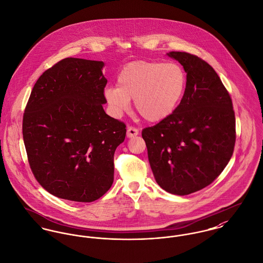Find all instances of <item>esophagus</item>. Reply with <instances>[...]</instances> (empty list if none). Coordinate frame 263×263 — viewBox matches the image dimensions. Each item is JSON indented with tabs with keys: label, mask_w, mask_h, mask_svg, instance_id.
Instances as JSON below:
<instances>
[{
	"label": "esophagus",
	"mask_w": 263,
	"mask_h": 263,
	"mask_svg": "<svg viewBox=\"0 0 263 263\" xmlns=\"http://www.w3.org/2000/svg\"><path fill=\"white\" fill-rule=\"evenodd\" d=\"M139 135V129L134 127V126H128L127 127V132H126V136L127 138H134L136 136Z\"/></svg>",
	"instance_id": "esophagus-1"
}]
</instances>
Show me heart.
<instances>
[{"mask_svg":"<svg viewBox=\"0 0 263 263\" xmlns=\"http://www.w3.org/2000/svg\"><path fill=\"white\" fill-rule=\"evenodd\" d=\"M117 85L104 90L105 99L116 115L128 110L129 100H134L143 120L156 122L175 110L185 91L186 75L175 63L139 60L123 66Z\"/></svg>","mask_w":263,"mask_h":263,"instance_id":"obj_1","label":"heart"}]
</instances>
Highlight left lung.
<instances>
[{
    "instance_id": "8db88e82",
    "label": "left lung",
    "mask_w": 263,
    "mask_h": 263,
    "mask_svg": "<svg viewBox=\"0 0 263 263\" xmlns=\"http://www.w3.org/2000/svg\"><path fill=\"white\" fill-rule=\"evenodd\" d=\"M167 55L187 73L175 110L142 132L149 165L162 189L189 195L213 183L230 161L236 141L232 99L206 61L186 52Z\"/></svg>"
}]
</instances>
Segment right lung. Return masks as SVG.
I'll use <instances>...</instances> for the list:
<instances>
[{"label": "right lung", "instance_id": "obj_1", "mask_svg": "<svg viewBox=\"0 0 263 263\" xmlns=\"http://www.w3.org/2000/svg\"><path fill=\"white\" fill-rule=\"evenodd\" d=\"M102 61L64 58L35 83L23 116L31 171L50 194L92 202L114 182V156L126 125L107 116Z\"/></svg>", "mask_w": 263, "mask_h": 263}]
</instances>
